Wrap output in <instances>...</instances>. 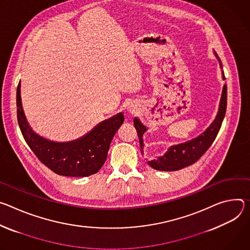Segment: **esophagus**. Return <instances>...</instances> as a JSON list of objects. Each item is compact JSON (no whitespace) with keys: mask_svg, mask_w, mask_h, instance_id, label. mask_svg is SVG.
Listing matches in <instances>:
<instances>
[{"mask_svg":"<svg viewBox=\"0 0 250 250\" xmlns=\"http://www.w3.org/2000/svg\"><path fill=\"white\" fill-rule=\"evenodd\" d=\"M131 111H134V112H135V110H134V108H130V112H131Z\"/></svg>","mask_w":250,"mask_h":250,"instance_id":"obj_1","label":"esophagus"}]
</instances>
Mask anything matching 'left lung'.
I'll return each mask as SVG.
<instances>
[{
    "label": "left lung",
    "instance_id": "obj_1",
    "mask_svg": "<svg viewBox=\"0 0 250 250\" xmlns=\"http://www.w3.org/2000/svg\"><path fill=\"white\" fill-rule=\"evenodd\" d=\"M215 57L219 62L220 68H223V63H221L220 59L214 51ZM223 78L226 79L225 73L223 71ZM227 101H228V87L227 84L224 85L223 94H221L220 103L217 115L214 121L209 125V127L199 137L195 138L190 141H188L183 144L171 146L169 150L165 153V155L158 157L156 160L148 161L149 166L155 170L159 171H178L185 167H188L189 165L196 163L211 146L215 137L223 124L226 111H227ZM134 126L137 130L138 137H139V142L141 147V153L143 154V135L147 131L146 126H144L138 118L134 119Z\"/></svg>",
    "mask_w": 250,
    "mask_h": 250
}]
</instances>
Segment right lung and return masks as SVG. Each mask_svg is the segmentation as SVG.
Here are the masks:
<instances>
[{"label": "right lung", "instance_id": "1", "mask_svg": "<svg viewBox=\"0 0 250 250\" xmlns=\"http://www.w3.org/2000/svg\"><path fill=\"white\" fill-rule=\"evenodd\" d=\"M17 114L21 132L38 159L55 174L65 177H88L97 173L106 161L111 141L124 122L123 113L102 121L85 136L65 143L52 142L36 134L27 123L17 87Z\"/></svg>", "mask_w": 250, "mask_h": 250}]
</instances>
